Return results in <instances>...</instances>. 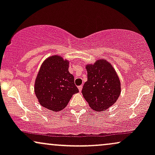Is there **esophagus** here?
<instances>
[{
  "mask_svg": "<svg viewBox=\"0 0 155 155\" xmlns=\"http://www.w3.org/2000/svg\"><path fill=\"white\" fill-rule=\"evenodd\" d=\"M78 88H79V92H81V90H82V86H79L78 87Z\"/></svg>",
  "mask_w": 155,
  "mask_h": 155,
  "instance_id": "1",
  "label": "esophagus"
}]
</instances>
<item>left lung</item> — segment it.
Returning a JSON list of instances; mask_svg holds the SVG:
<instances>
[{
  "label": "left lung",
  "mask_w": 155,
  "mask_h": 155,
  "mask_svg": "<svg viewBox=\"0 0 155 155\" xmlns=\"http://www.w3.org/2000/svg\"><path fill=\"white\" fill-rule=\"evenodd\" d=\"M86 69L87 81L84 84L81 93L94 111H104L114 105L120 95L119 76L106 60L99 59L94 64H88Z\"/></svg>",
  "instance_id": "1"
}]
</instances>
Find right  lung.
I'll list each match as a JSON object with an SVG mask.
<instances>
[{"label":"right lung","mask_w":155,"mask_h":155,"mask_svg":"<svg viewBox=\"0 0 155 155\" xmlns=\"http://www.w3.org/2000/svg\"><path fill=\"white\" fill-rule=\"evenodd\" d=\"M69 61L53 55L44 60L35 81L34 91L39 104L53 111L66 107L74 94L79 90L74 77L68 71Z\"/></svg>","instance_id":"right-lung-1"}]
</instances>
